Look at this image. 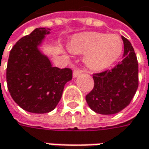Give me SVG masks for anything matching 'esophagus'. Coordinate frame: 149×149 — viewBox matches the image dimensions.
Segmentation results:
<instances>
[{"mask_svg": "<svg viewBox=\"0 0 149 149\" xmlns=\"http://www.w3.org/2000/svg\"><path fill=\"white\" fill-rule=\"evenodd\" d=\"M82 73H83L82 70H80V69H75L74 70V72H73V76H74V78H76L78 76H79Z\"/></svg>", "mask_w": 149, "mask_h": 149, "instance_id": "34e87169", "label": "esophagus"}]
</instances>
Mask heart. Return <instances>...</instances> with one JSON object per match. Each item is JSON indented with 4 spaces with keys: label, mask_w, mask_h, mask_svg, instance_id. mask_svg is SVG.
Here are the masks:
<instances>
[{
    "label": "heart",
    "mask_w": 149,
    "mask_h": 149,
    "mask_svg": "<svg viewBox=\"0 0 149 149\" xmlns=\"http://www.w3.org/2000/svg\"><path fill=\"white\" fill-rule=\"evenodd\" d=\"M70 49L75 54H85L86 65L95 70L112 65L123 51V43L116 35L87 32L74 36Z\"/></svg>",
    "instance_id": "1"
}]
</instances>
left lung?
<instances>
[{"mask_svg":"<svg viewBox=\"0 0 149 149\" xmlns=\"http://www.w3.org/2000/svg\"><path fill=\"white\" fill-rule=\"evenodd\" d=\"M123 60L110 70L94 74V89L86 95L89 108L100 114H114L129 105L139 86V65L131 43L122 36Z\"/></svg>","mask_w":149,"mask_h":149,"instance_id":"obj_1","label":"left lung"}]
</instances>
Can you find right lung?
Listing matches in <instances>:
<instances>
[{
  "instance_id": "add662e5",
  "label": "right lung",
  "mask_w": 149,
  "mask_h": 149,
  "mask_svg": "<svg viewBox=\"0 0 149 149\" xmlns=\"http://www.w3.org/2000/svg\"><path fill=\"white\" fill-rule=\"evenodd\" d=\"M49 29L36 28L19 40L11 49L6 68L10 96L26 111L45 113L60 102L65 84L72 79L69 68L53 67L39 49Z\"/></svg>"
}]
</instances>
